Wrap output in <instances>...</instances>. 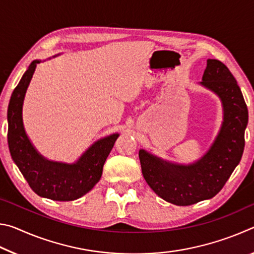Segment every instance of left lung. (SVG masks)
Instances as JSON below:
<instances>
[{
  "label": "left lung",
  "instance_id": "8db88e82",
  "mask_svg": "<svg viewBox=\"0 0 254 254\" xmlns=\"http://www.w3.org/2000/svg\"><path fill=\"white\" fill-rule=\"evenodd\" d=\"M200 86L221 100L223 121L212 145L191 163L165 160L140 149L139 158L145 182L168 203L188 206L217 194L239 165L244 150L248 107L234 76L224 64L207 59Z\"/></svg>",
  "mask_w": 254,
  "mask_h": 254
}]
</instances>
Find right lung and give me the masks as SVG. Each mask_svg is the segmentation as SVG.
<instances>
[{
    "label": "right lung",
    "instance_id": "1",
    "mask_svg": "<svg viewBox=\"0 0 254 254\" xmlns=\"http://www.w3.org/2000/svg\"><path fill=\"white\" fill-rule=\"evenodd\" d=\"M36 59L12 93L7 107V142L11 157L32 190L53 200H75L91 190L100 182L103 166L109 157L119 133L97 140L75 162L49 160L38 151L25 132L22 110L25 93L36 70Z\"/></svg>",
    "mask_w": 254,
    "mask_h": 254
}]
</instances>
